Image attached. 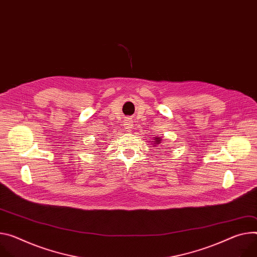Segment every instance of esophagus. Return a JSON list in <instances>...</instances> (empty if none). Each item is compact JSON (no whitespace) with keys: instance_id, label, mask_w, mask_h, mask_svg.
<instances>
[{"instance_id":"1","label":"esophagus","mask_w":257,"mask_h":257,"mask_svg":"<svg viewBox=\"0 0 257 257\" xmlns=\"http://www.w3.org/2000/svg\"><path fill=\"white\" fill-rule=\"evenodd\" d=\"M125 128H126L127 130H130V129L132 128V123H131L130 120H126V122H125Z\"/></svg>"}]
</instances>
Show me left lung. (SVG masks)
I'll return each instance as SVG.
<instances>
[{
  "label": "left lung",
  "instance_id": "left-lung-1",
  "mask_svg": "<svg viewBox=\"0 0 257 257\" xmlns=\"http://www.w3.org/2000/svg\"><path fill=\"white\" fill-rule=\"evenodd\" d=\"M157 139V141H156V143L159 145V144H161V139L160 138H156Z\"/></svg>",
  "mask_w": 257,
  "mask_h": 257
}]
</instances>
